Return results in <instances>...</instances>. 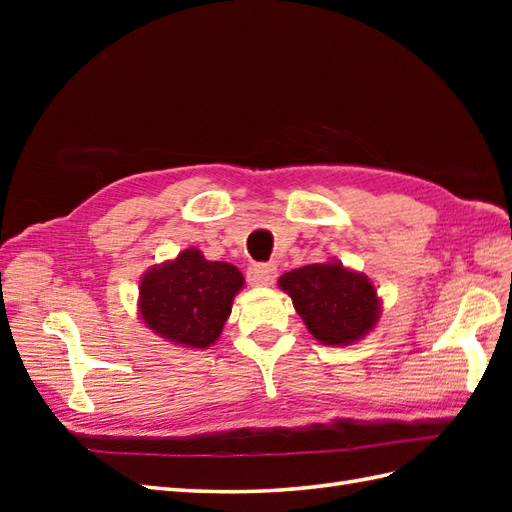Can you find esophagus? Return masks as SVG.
I'll return each mask as SVG.
<instances>
[{
  "label": "esophagus",
  "instance_id": "obj_1",
  "mask_svg": "<svg viewBox=\"0 0 512 512\" xmlns=\"http://www.w3.org/2000/svg\"><path fill=\"white\" fill-rule=\"evenodd\" d=\"M277 279V268L273 264H255L248 268V281L253 286H270Z\"/></svg>",
  "mask_w": 512,
  "mask_h": 512
}]
</instances>
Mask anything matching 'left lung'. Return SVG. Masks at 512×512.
<instances>
[{
    "label": "left lung",
    "instance_id": "left-lung-1",
    "mask_svg": "<svg viewBox=\"0 0 512 512\" xmlns=\"http://www.w3.org/2000/svg\"><path fill=\"white\" fill-rule=\"evenodd\" d=\"M308 332L323 345H352L374 330L380 299L369 277L341 262L310 264L279 277Z\"/></svg>",
    "mask_w": 512,
    "mask_h": 512
}]
</instances>
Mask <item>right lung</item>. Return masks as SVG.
<instances>
[{
	"mask_svg": "<svg viewBox=\"0 0 512 512\" xmlns=\"http://www.w3.org/2000/svg\"><path fill=\"white\" fill-rule=\"evenodd\" d=\"M244 277L233 264L209 262L187 248L140 281L138 312L149 330L182 347L206 350L220 339Z\"/></svg>",
	"mask_w": 512,
	"mask_h": 512,
	"instance_id": "add662e5",
	"label": "right lung"
}]
</instances>
